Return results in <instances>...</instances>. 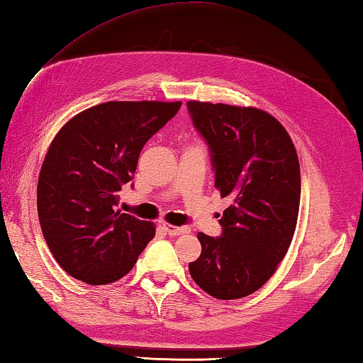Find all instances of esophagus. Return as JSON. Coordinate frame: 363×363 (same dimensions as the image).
I'll use <instances>...</instances> for the list:
<instances>
[{
	"mask_svg": "<svg viewBox=\"0 0 363 363\" xmlns=\"http://www.w3.org/2000/svg\"><path fill=\"white\" fill-rule=\"evenodd\" d=\"M163 228L167 230L168 235H173V236L186 235L190 232L189 227H176V225H171V223H167V222H163Z\"/></svg>",
	"mask_w": 363,
	"mask_h": 363,
	"instance_id": "1",
	"label": "esophagus"
}]
</instances>
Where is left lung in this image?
I'll return each instance as SVG.
<instances>
[{
	"label": "left lung",
	"mask_w": 363,
	"mask_h": 363,
	"mask_svg": "<svg viewBox=\"0 0 363 363\" xmlns=\"http://www.w3.org/2000/svg\"><path fill=\"white\" fill-rule=\"evenodd\" d=\"M194 125L209 144L216 189L232 200L222 236L199 233L192 279L219 300L242 298L272 278L291 246L300 208V163L278 118L252 106L190 100Z\"/></svg>",
	"instance_id": "left-lung-1"
}]
</instances>
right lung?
Segmentation results:
<instances>
[{
    "label": "right lung",
    "mask_w": 363,
    "mask_h": 363,
    "mask_svg": "<svg viewBox=\"0 0 363 363\" xmlns=\"http://www.w3.org/2000/svg\"><path fill=\"white\" fill-rule=\"evenodd\" d=\"M181 101H108L76 114L50 143L38 179L44 240L65 272L90 286L123 278L155 236L116 209L141 149Z\"/></svg>",
    "instance_id": "add662e5"
}]
</instances>
